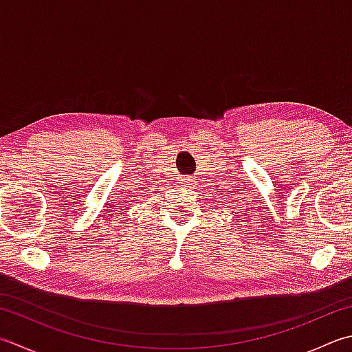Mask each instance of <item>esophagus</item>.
<instances>
[{
	"mask_svg": "<svg viewBox=\"0 0 352 352\" xmlns=\"http://www.w3.org/2000/svg\"><path fill=\"white\" fill-rule=\"evenodd\" d=\"M182 184L185 185V187H188V185H191V181H190V179H185V181H184Z\"/></svg>",
	"mask_w": 352,
	"mask_h": 352,
	"instance_id": "1",
	"label": "esophagus"
}]
</instances>
